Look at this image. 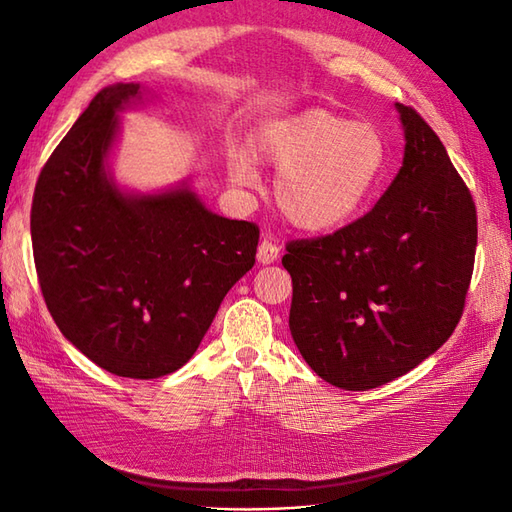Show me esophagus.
Wrapping results in <instances>:
<instances>
[{"instance_id": "esophagus-1", "label": "esophagus", "mask_w": 512, "mask_h": 512, "mask_svg": "<svg viewBox=\"0 0 512 512\" xmlns=\"http://www.w3.org/2000/svg\"><path fill=\"white\" fill-rule=\"evenodd\" d=\"M279 246L273 242V239H262V242H259V248H257V259H259V264H273V262H277V257H279Z\"/></svg>"}]
</instances>
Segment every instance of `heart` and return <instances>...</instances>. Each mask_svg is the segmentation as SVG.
I'll use <instances>...</instances> for the list:
<instances>
[{
	"instance_id": "b5f03b06",
	"label": "heart",
	"mask_w": 512,
	"mask_h": 512,
	"mask_svg": "<svg viewBox=\"0 0 512 512\" xmlns=\"http://www.w3.org/2000/svg\"><path fill=\"white\" fill-rule=\"evenodd\" d=\"M262 156L279 173V211L308 233H328L350 222L387 167L385 138L374 125L354 123L328 110H306L270 127ZM231 178L253 187V162L235 156Z\"/></svg>"
}]
</instances>
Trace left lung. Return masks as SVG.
Segmentation results:
<instances>
[{
    "label": "left lung",
    "instance_id": "1",
    "mask_svg": "<svg viewBox=\"0 0 512 512\" xmlns=\"http://www.w3.org/2000/svg\"><path fill=\"white\" fill-rule=\"evenodd\" d=\"M405 158L376 206L332 235L295 239L290 332L330 385L365 391L411 372L458 325L471 284V191L424 118L396 103Z\"/></svg>",
    "mask_w": 512,
    "mask_h": 512
}]
</instances>
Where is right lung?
Returning <instances> with one entry per match:
<instances>
[{
	"label": "right lung",
	"mask_w": 512,
	"mask_h": 512,
	"mask_svg": "<svg viewBox=\"0 0 512 512\" xmlns=\"http://www.w3.org/2000/svg\"><path fill=\"white\" fill-rule=\"evenodd\" d=\"M140 83L94 96L43 165L30 211L46 306L76 350L110 374L160 378L198 350L226 292L255 264L259 228L206 209L187 182L116 187L107 158Z\"/></svg>",
	"instance_id": "1"
}]
</instances>
